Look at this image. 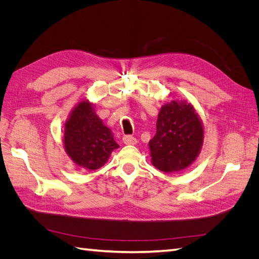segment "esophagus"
Masks as SVG:
<instances>
[{
    "instance_id": "1",
    "label": "esophagus",
    "mask_w": 259,
    "mask_h": 259,
    "mask_svg": "<svg viewBox=\"0 0 259 259\" xmlns=\"http://www.w3.org/2000/svg\"><path fill=\"white\" fill-rule=\"evenodd\" d=\"M123 143L125 145H136L137 139L132 135H125V136H123Z\"/></svg>"
}]
</instances>
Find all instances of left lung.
Here are the masks:
<instances>
[{"instance_id": "8db88e82", "label": "left lung", "mask_w": 259, "mask_h": 259, "mask_svg": "<svg viewBox=\"0 0 259 259\" xmlns=\"http://www.w3.org/2000/svg\"><path fill=\"white\" fill-rule=\"evenodd\" d=\"M203 137L202 122L191 104L173 100L164 105L149 142L152 164L165 173L185 169L200 153Z\"/></svg>"}]
</instances>
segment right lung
<instances>
[{"instance_id":"obj_1","label":"right lung","mask_w":259,"mask_h":259,"mask_svg":"<svg viewBox=\"0 0 259 259\" xmlns=\"http://www.w3.org/2000/svg\"><path fill=\"white\" fill-rule=\"evenodd\" d=\"M65 149L76 165L95 170L119 148L113 135L94 112L93 105L84 100L77 105L65 124Z\"/></svg>"}]
</instances>
